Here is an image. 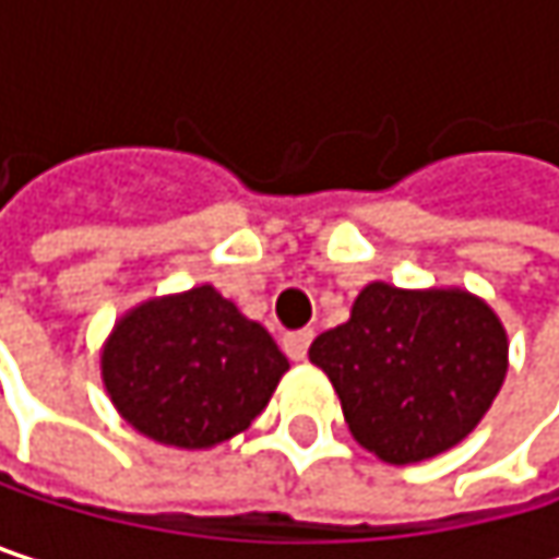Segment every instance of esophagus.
Returning <instances> with one entry per match:
<instances>
[{"label":"esophagus","instance_id":"esophagus-1","mask_svg":"<svg viewBox=\"0 0 559 559\" xmlns=\"http://www.w3.org/2000/svg\"><path fill=\"white\" fill-rule=\"evenodd\" d=\"M310 340H313V330H297V333H287V336L281 340V346H284V353H287L294 362H304V359H307Z\"/></svg>","mask_w":559,"mask_h":559}]
</instances>
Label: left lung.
I'll return each mask as SVG.
<instances>
[{
  "label": "left lung",
  "mask_w": 559,
  "mask_h": 559,
  "mask_svg": "<svg viewBox=\"0 0 559 559\" xmlns=\"http://www.w3.org/2000/svg\"><path fill=\"white\" fill-rule=\"evenodd\" d=\"M359 447L407 466L453 450L492 407L508 372L499 313L463 287L372 281L349 320L310 343Z\"/></svg>",
  "instance_id": "left-lung-1"
}]
</instances>
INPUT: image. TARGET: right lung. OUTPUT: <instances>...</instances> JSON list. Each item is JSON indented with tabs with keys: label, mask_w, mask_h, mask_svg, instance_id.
<instances>
[{
	"label": "right lung",
	"mask_w": 559,
	"mask_h": 559,
	"mask_svg": "<svg viewBox=\"0 0 559 559\" xmlns=\"http://www.w3.org/2000/svg\"><path fill=\"white\" fill-rule=\"evenodd\" d=\"M287 369L272 333L213 284L135 304L99 353L119 417L177 450H210L249 430Z\"/></svg>",
	"instance_id": "add662e5"
}]
</instances>
